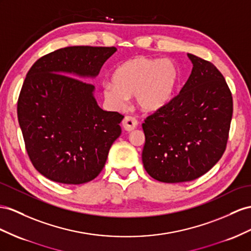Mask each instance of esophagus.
Listing matches in <instances>:
<instances>
[{
	"label": "esophagus",
	"instance_id": "1",
	"mask_svg": "<svg viewBox=\"0 0 251 251\" xmlns=\"http://www.w3.org/2000/svg\"><path fill=\"white\" fill-rule=\"evenodd\" d=\"M122 125H123L124 129L126 131H131L137 128L138 121L136 118L130 117V115H127V117L124 118L123 122H122Z\"/></svg>",
	"mask_w": 251,
	"mask_h": 251
}]
</instances>
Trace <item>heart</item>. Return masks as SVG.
I'll return each instance as SVG.
<instances>
[{"label":"heart","mask_w":251,"mask_h":251,"mask_svg":"<svg viewBox=\"0 0 251 251\" xmlns=\"http://www.w3.org/2000/svg\"><path fill=\"white\" fill-rule=\"evenodd\" d=\"M178 79V69L172 61L138 56L114 70L111 85L102 86V95L109 105L118 109L125 105V98L134 96L141 110L155 112L171 101Z\"/></svg>","instance_id":"obj_1"}]
</instances>
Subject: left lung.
I'll list each match as a JSON object with an SVG mask.
<instances>
[{
    "label": "left lung",
    "instance_id": "8db88e82",
    "mask_svg": "<svg viewBox=\"0 0 251 251\" xmlns=\"http://www.w3.org/2000/svg\"><path fill=\"white\" fill-rule=\"evenodd\" d=\"M192 73L180 92L142 124V161L158 181L177 183L202 176L226 150L232 94L213 63L188 54Z\"/></svg>",
    "mask_w": 251,
    "mask_h": 251
}]
</instances>
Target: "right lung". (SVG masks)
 <instances>
[{"mask_svg":"<svg viewBox=\"0 0 251 251\" xmlns=\"http://www.w3.org/2000/svg\"><path fill=\"white\" fill-rule=\"evenodd\" d=\"M115 52L114 47L63 48L41 57L27 72L18 121L31 163L50 180L86 183L105 166L124 117L100 108L94 86L79 78L98 76Z\"/></svg>","mask_w":251,"mask_h":251,"instance_id":"1","label":"right lung"}]
</instances>
